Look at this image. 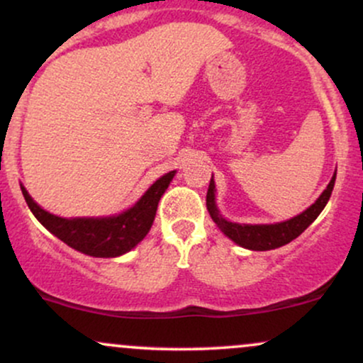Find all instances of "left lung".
Returning <instances> with one entry per match:
<instances>
[{"label": "left lung", "mask_w": 363, "mask_h": 363, "mask_svg": "<svg viewBox=\"0 0 363 363\" xmlns=\"http://www.w3.org/2000/svg\"><path fill=\"white\" fill-rule=\"evenodd\" d=\"M336 174L333 176L331 181L326 189L323 191V194L315 199V203L312 206L307 208L306 211H302L301 215L294 216V218L285 220L280 223H266V225H251V223H234L225 220L220 215L218 208L215 203V181L211 177L210 187H208L206 193V208L210 211V216L213 218V222L218 225L220 230L223 232L228 239L234 240L235 244H239L240 247L251 249V251H269V249L281 247V245L291 242L294 239H297L298 235L306 230L309 225L318 218L320 211L324 210L326 203L329 201L333 193V187H335Z\"/></svg>", "instance_id": "1"}]
</instances>
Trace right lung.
<instances>
[{"label": "right lung", "mask_w": 363, "mask_h": 363, "mask_svg": "<svg viewBox=\"0 0 363 363\" xmlns=\"http://www.w3.org/2000/svg\"><path fill=\"white\" fill-rule=\"evenodd\" d=\"M174 176L176 170H170L165 176L157 179L138 199V203L129 210L101 218H61L43 210L27 193V189L23 186L20 187L32 213L52 235L89 256L118 257L131 251L148 234L155 220L158 201Z\"/></svg>", "instance_id": "right-lung-1"}]
</instances>
